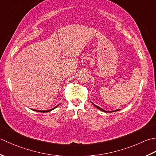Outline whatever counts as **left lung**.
Masks as SVG:
<instances>
[{
	"instance_id": "1",
	"label": "left lung",
	"mask_w": 156,
	"mask_h": 156,
	"mask_svg": "<svg viewBox=\"0 0 156 156\" xmlns=\"http://www.w3.org/2000/svg\"><path fill=\"white\" fill-rule=\"evenodd\" d=\"M92 104H93V103H92ZM94 106H95V107H97V108H98L99 109V110H101V111H103V112H107V111H105V110H103V109H102V108H100V107H98V106H97V105H95L94 104H93ZM119 111V109H117V110H115V111H111L110 112H114V111Z\"/></svg>"
}]
</instances>
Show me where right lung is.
<instances>
[{
  "label": "right lung",
  "instance_id": "add662e5",
  "mask_svg": "<svg viewBox=\"0 0 156 156\" xmlns=\"http://www.w3.org/2000/svg\"><path fill=\"white\" fill-rule=\"evenodd\" d=\"M58 107V106H56L55 107H54V108H52V109H49V110H47V111H38V110H34V111H37V112H49V111H52L53 109H54V108H55L56 107Z\"/></svg>",
  "mask_w": 156,
  "mask_h": 156
}]
</instances>
